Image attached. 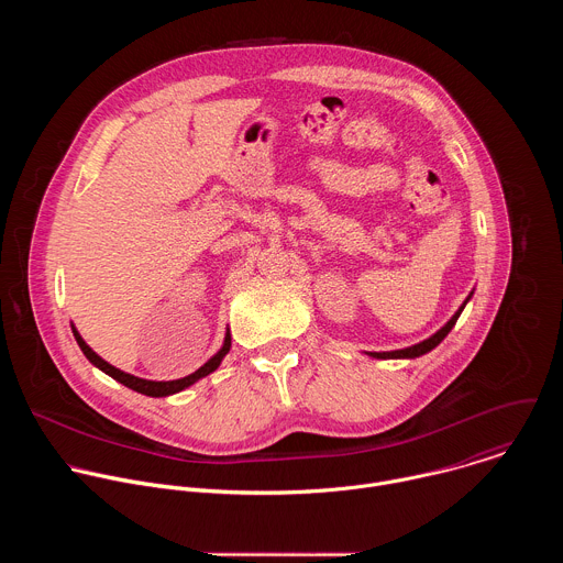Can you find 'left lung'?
Instances as JSON below:
<instances>
[{"instance_id":"obj_1","label":"left lung","mask_w":563,"mask_h":563,"mask_svg":"<svg viewBox=\"0 0 563 563\" xmlns=\"http://www.w3.org/2000/svg\"><path fill=\"white\" fill-rule=\"evenodd\" d=\"M472 294L474 291H470V296L463 300V305L454 311V316L448 320V323L437 332V334H432L430 339H426V341H421V343H417V345H412V347H406V350H394V352H369V356L372 358H417V356H423V354H428L430 350H434L448 334H450V330L454 328V323L459 320V316H461V311H463V307L467 305V300L472 298Z\"/></svg>"}]
</instances>
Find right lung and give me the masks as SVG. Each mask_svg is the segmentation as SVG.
Listing matches in <instances>:
<instances>
[{
  "mask_svg": "<svg viewBox=\"0 0 563 563\" xmlns=\"http://www.w3.org/2000/svg\"><path fill=\"white\" fill-rule=\"evenodd\" d=\"M70 330H73V336H75V341H77V345H79V350L85 352V356L96 365V367H100L104 374H109L111 378H115L118 383H122V385H126L129 389H133V391H140V394H144V396H155V398H159V396H169V394H176V391H183L185 387H189V385H194L196 380H200V378H205L207 374H211V372H216L218 369V365L222 363V358L227 356V352H229V347H231V334L227 332L224 334V343H222V347L202 365V367H198L194 374H189V376H185V378H178V380H146V378H137V376H133V374H126V372H122V369H118V367H113L111 363H107L104 358H100L87 343H85V339L79 336V332L70 325Z\"/></svg>",
  "mask_w": 563,
  "mask_h": 563,
  "instance_id": "add662e5",
  "label": "right lung"
}]
</instances>
